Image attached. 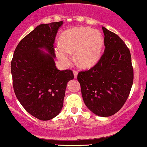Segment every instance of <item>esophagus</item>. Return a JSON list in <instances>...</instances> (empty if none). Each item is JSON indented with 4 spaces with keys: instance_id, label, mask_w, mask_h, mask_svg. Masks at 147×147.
I'll return each instance as SVG.
<instances>
[{
    "instance_id": "obj_1",
    "label": "esophagus",
    "mask_w": 147,
    "mask_h": 147,
    "mask_svg": "<svg viewBox=\"0 0 147 147\" xmlns=\"http://www.w3.org/2000/svg\"><path fill=\"white\" fill-rule=\"evenodd\" d=\"M74 78H76L77 75H78V71L76 70H74Z\"/></svg>"
}]
</instances>
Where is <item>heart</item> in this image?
<instances>
[{
  "instance_id": "obj_1",
  "label": "heart",
  "mask_w": 147,
  "mask_h": 147,
  "mask_svg": "<svg viewBox=\"0 0 147 147\" xmlns=\"http://www.w3.org/2000/svg\"><path fill=\"white\" fill-rule=\"evenodd\" d=\"M56 46L58 59L63 64L71 61L70 53L75 52L76 61L80 66L89 68L97 63L104 47V38L101 32L88 27H77L64 32Z\"/></svg>"
}]
</instances>
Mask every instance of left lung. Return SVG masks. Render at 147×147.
Instances as JSON below:
<instances>
[{
  "label": "left lung",
  "mask_w": 147,
  "mask_h": 147,
  "mask_svg": "<svg viewBox=\"0 0 147 147\" xmlns=\"http://www.w3.org/2000/svg\"><path fill=\"white\" fill-rule=\"evenodd\" d=\"M104 52L88 70L81 71L77 79L83 99L90 111L99 117L118 112L127 100L134 81L129 49L116 33L102 27Z\"/></svg>",
  "instance_id": "obj_1"
}]
</instances>
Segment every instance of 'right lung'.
I'll list each match as a JSON object with an SVG mask.
<instances>
[{
	"instance_id": "right-lung-1",
	"label": "right lung",
	"mask_w": 147,
	"mask_h": 147,
	"mask_svg": "<svg viewBox=\"0 0 147 147\" xmlns=\"http://www.w3.org/2000/svg\"><path fill=\"white\" fill-rule=\"evenodd\" d=\"M63 21L40 24L25 36L16 48L11 61L13 86L23 107L36 118L47 121L60 113L70 69L60 71L54 62V42ZM44 47L46 54L40 50Z\"/></svg>"
}]
</instances>
